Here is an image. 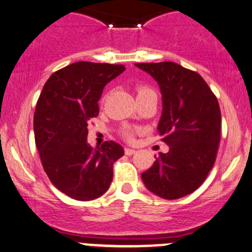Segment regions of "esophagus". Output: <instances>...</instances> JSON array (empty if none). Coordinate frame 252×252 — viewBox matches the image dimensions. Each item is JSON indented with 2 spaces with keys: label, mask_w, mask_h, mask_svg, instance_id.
<instances>
[{
  "label": "esophagus",
  "mask_w": 252,
  "mask_h": 252,
  "mask_svg": "<svg viewBox=\"0 0 252 252\" xmlns=\"http://www.w3.org/2000/svg\"><path fill=\"white\" fill-rule=\"evenodd\" d=\"M124 153H126V155H132V154H135L136 150L131 149V148H126L124 149Z\"/></svg>",
  "instance_id": "esophagus-1"
}]
</instances>
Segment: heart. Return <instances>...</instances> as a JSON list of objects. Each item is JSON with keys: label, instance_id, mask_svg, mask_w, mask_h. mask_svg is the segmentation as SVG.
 Here are the masks:
<instances>
[{"label": "heart", "instance_id": "heart-1", "mask_svg": "<svg viewBox=\"0 0 252 252\" xmlns=\"http://www.w3.org/2000/svg\"><path fill=\"white\" fill-rule=\"evenodd\" d=\"M148 91H152V90L148 89V88H146V86H141V88L137 89V96H140V94H146V92H148ZM122 135H123L124 138H126V140H131V137H132V130L129 129V128L123 129V130H122Z\"/></svg>", "mask_w": 252, "mask_h": 252}]
</instances>
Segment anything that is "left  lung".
Here are the masks:
<instances>
[{"instance_id": "8db88e82", "label": "left lung", "mask_w": 252, "mask_h": 252, "mask_svg": "<svg viewBox=\"0 0 252 252\" xmlns=\"http://www.w3.org/2000/svg\"><path fill=\"white\" fill-rule=\"evenodd\" d=\"M135 65L160 86L162 114L158 131L169 147L141 178L160 198H182L200 187L215 164L221 124L218 100L200 74L179 63Z\"/></svg>"}]
</instances>
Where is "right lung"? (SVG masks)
<instances>
[{"label": "right lung", "mask_w": 252, "mask_h": 252, "mask_svg": "<svg viewBox=\"0 0 252 252\" xmlns=\"http://www.w3.org/2000/svg\"><path fill=\"white\" fill-rule=\"evenodd\" d=\"M124 70L112 63H71L48 78L37 99L34 137L42 167L52 184L72 199L103 195L112 181L114 162L124 155L114 141L96 148L86 141L104 86Z\"/></svg>", "instance_id": "right-lung-1"}]
</instances>
